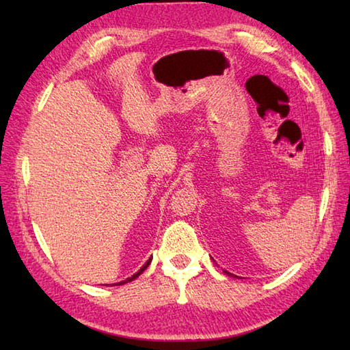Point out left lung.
I'll return each instance as SVG.
<instances>
[{
	"label": "left lung",
	"instance_id": "1",
	"mask_svg": "<svg viewBox=\"0 0 350 350\" xmlns=\"http://www.w3.org/2000/svg\"><path fill=\"white\" fill-rule=\"evenodd\" d=\"M224 273H226V275H228V277H234L233 273H230V272H227V271H224Z\"/></svg>",
	"mask_w": 350,
	"mask_h": 350
}]
</instances>
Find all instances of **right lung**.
I'll use <instances>...</instances> for the list:
<instances>
[{"label":"right lung","instance_id":"obj_1","mask_svg":"<svg viewBox=\"0 0 350 350\" xmlns=\"http://www.w3.org/2000/svg\"><path fill=\"white\" fill-rule=\"evenodd\" d=\"M150 262H152V257L150 258H148L147 260V262H146V265L143 266V267H141V269L137 272V273H133L132 275V277H129V278H126V280H123V281H120V282H116V284H113V286H122V284H126V282H131V281H133V280H135V278H138L139 277V275L141 273H143L146 269H147V266L148 265H150Z\"/></svg>","mask_w":350,"mask_h":350}]
</instances>
